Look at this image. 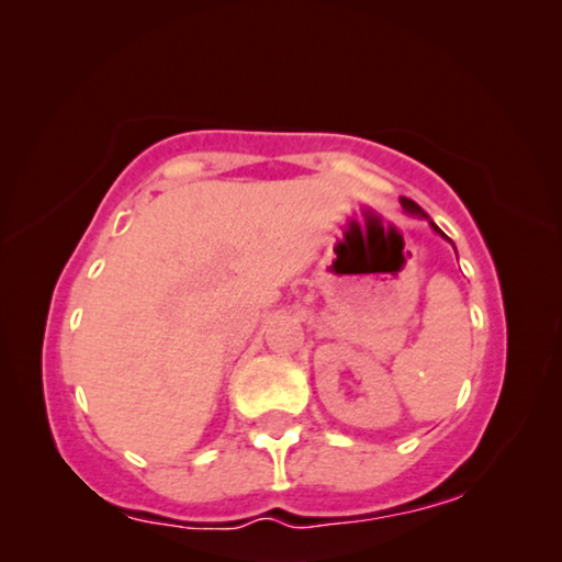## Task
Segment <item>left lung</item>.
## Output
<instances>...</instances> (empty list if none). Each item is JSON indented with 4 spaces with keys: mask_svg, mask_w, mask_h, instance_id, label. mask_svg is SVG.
Instances as JSON below:
<instances>
[{
    "mask_svg": "<svg viewBox=\"0 0 562 562\" xmlns=\"http://www.w3.org/2000/svg\"><path fill=\"white\" fill-rule=\"evenodd\" d=\"M400 203H402V209H405L407 213H417V216L428 218V216H425V211H423V209H420V205H417L415 201H409V199H400ZM430 226H432V228H436V232H438L440 236H446V234H442V232H440V228H438L436 224H432V221H430ZM446 239H448V236H446ZM448 241H450V239H448Z\"/></svg>",
    "mask_w": 562,
    "mask_h": 562,
    "instance_id": "8db88e82",
    "label": "left lung"
}]
</instances>
